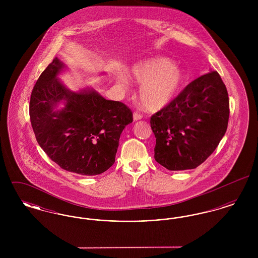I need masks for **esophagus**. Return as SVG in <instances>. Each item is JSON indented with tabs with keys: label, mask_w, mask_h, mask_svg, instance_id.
I'll list each match as a JSON object with an SVG mask.
<instances>
[{
	"label": "esophagus",
	"mask_w": 258,
	"mask_h": 258,
	"mask_svg": "<svg viewBox=\"0 0 258 258\" xmlns=\"http://www.w3.org/2000/svg\"><path fill=\"white\" fill-rule=\"evenodd\" d=\"M142 117H143V116H142L140 113H138V112H135V113H134V121L141 120Z\"/></svg>",
	"instance_id": "34e87169"
}]
</instances>
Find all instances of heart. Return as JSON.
<instances>
[{"label": "heart", "mask_w": 258, "mask_h": 258, "mask_svg": "<svg viewBox=\"0 0 258 258\" xmlns=\"http://www.w3.org/2000/svg\"><path fill=\"white\" fill-rule=\"evenodd\" d=\"M128 76L140 84L138 102L147 111H159L165 107L184 82L182 70L163 57L150 58L135 63Z\"/></svg>", "instance_id": "1"}]
</instances>
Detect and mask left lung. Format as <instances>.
<instances>
[{
    "instance_id": "left-lung-1",
    "label": "left lung",
    "mask_w": 258,
    "mask_h": 258,
    "mask_svg": "<svg viewBox=\"0 0 258 258\" xmlns=\"http://www.w3.org/2000/svg\"><path fill=\"white\" fill-rule=\"evenodd\" d=\"M228 119V94L220 74L198 77L151 117L155 160L171 171L197 168L218 147Z\"/></svg>"
}]
</instances>
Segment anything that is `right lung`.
<instances>
[{
	"label": "right lung",
	"mask_w": 258,
	"mask_h": 258,
	"mask_svg": "<svg viewBox=\"0 0 258 258\" xmlns=\"http://www.w3.org/2000/svg\"><path fill=\"white\" fill-rule=\"evenodd\" d=\"M66 69L54 58L38 77L30 99L31 123L39 146L61 168L98 175L115 162L120 136L133 122V113L93 88L71 91L58 77Z\"/></svg>",
	"instance_id": "right-lung-1"
}]
</instances>
